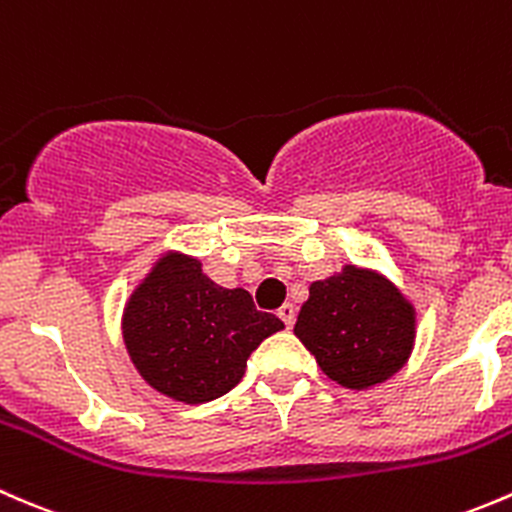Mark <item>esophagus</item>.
Listing matches in <instances>:
<instances>
[{
  "label": "esophagus",
  "instance_id": "34e87169",
  "mask_svg": "<svg viewBox=\"0 0 512 512\" xmlns=\"http://www.w3.org/2000/svg\"><path fill=\"white\" fill-rule=\"evenodd\" d=\"M278 318L286 323V328H293L295 323V305L293 303H283L281 308H278Z\"/></svg>",
  "mask_w": 512,
  "mask_h": 512
}]
</instances>
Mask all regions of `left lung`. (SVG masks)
<instances>
[{
	"label": "left lung",
	"mask_w": 512,
	"mask_h": 512,
	"mask_svg": "<svg viewBox=\"0 0 512 512\" xmlns=\"http://www.w3.org/2000/svg\"><path fill=\"white\" fill-rule=\"evenodd\" d=\"M293 333L333 382L360 392L407 365L416 308L384 273L345 263L325 281L310 283Z\"/></svg>",
	"instance_id": "obj_1"
}]
</instances>
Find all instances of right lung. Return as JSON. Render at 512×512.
<instances>
[{
    "mask_svg": "<svg viewBox=\"0 0 512 512\" xmlns=\"http://www.w3.org/2000/svg\"><path fill=\"white\" fill-rule=\"evenodd\" d=\"M130 362L155 392L182 404H204L241 382L246 360L283 330L256 310L244 288H221L197 256L165 251L123 308Z\"/></svg>",
    "mask_w": 512,
    "mask_h": 512,
    "instance_id": "obj_1",
    "label": "right lung"
}]
</instances>
